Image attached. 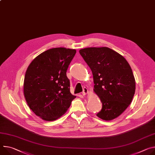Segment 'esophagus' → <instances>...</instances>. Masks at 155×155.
<instances>
[{"mask_svg":"<svg viewBox=\"0 0 155 155\" xmlns=\"http://www.w3.org/2000/svg\"><path fill=\"white\" fill-rule=\"evenodd\" d=\"M88 93V90L86 87H84L83 89L82 94H83V95H86Z\"/></svg>","mask_w":155,"mask_h":155,"instance_id":"34e87169","label":"esophagus"}]
</instances>
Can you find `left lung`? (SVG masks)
<instances>
[{
    "label": "left lung",
    "mask_w": 155,
    "mask_h": 155,
    "mask_svg": "<svg viewBox=\"0 0 155 155\" xmlns=\"http://www.w3.org/2000/svg\"><path fill=\"white\" fill-rule=\"evenodd\" d=\"M79 52L90 68L96 94L102 103L96 116L105 120L119 116L130 104L135 91L132 68L122 55L109 48H88Z\"/></svg>",
    "instance_id": "1"
}]
</instances>
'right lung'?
Returning <instances> with one entry per match:
<instances>
[{
	"mask_svg": "<svg viewBox=\"0 0 155 155\" xmlns=\"http://www.w3.org/2000/svg\"><path fill=\"white\" fill-rule=\"evenodd\" d=\"M76 50L48 49L31 62L25 76V100L34 113L43 120H55L69 108L76 97L70 91L66 72Z\"/></svg>",
	"mask_w": 155,
	"mask_h": 155,
	"instance_id": "1",
	"label": "right lung"
}]
</instances>
